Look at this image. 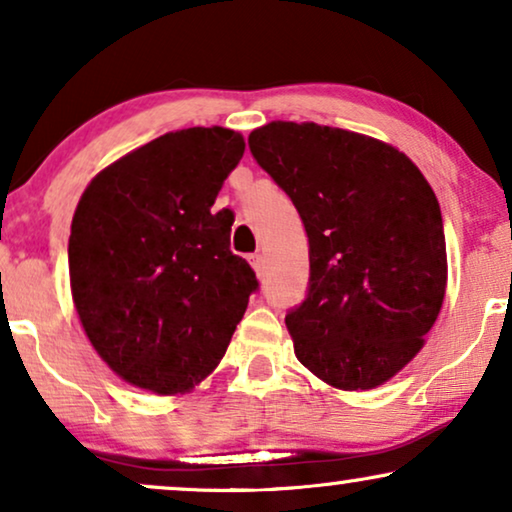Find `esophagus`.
<instances>
[{
  "instance_id": "34e87169",
  "label": "esophagus",
  "mask_w": 512,
  "mask_h": 512,
  "mask_svg": "<svg viewBox=\"0 0 512 512\" xmlns=\"http://www.w3.org/2000/svg\"><path fill=\"white\" fill-rule=\"evenodd\" d=\"M249 263H251V268H254L256 272L263 270V256L261 254H251L249 256Z\"/></svg>"
}]
</instances>
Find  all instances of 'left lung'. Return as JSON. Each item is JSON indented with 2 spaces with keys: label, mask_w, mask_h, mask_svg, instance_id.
<instances>
[{
  "label": "left lung",
  "mask_w": 512,
  "mask_h": 512,
  "mask_svg": "<svg viewBox=\"0 0 512 512\" xmlns=\"http://www.w3.org/2000/svg\"><path fill=\"white\" fill-rule=\"evenodd\" d=\"M249 149L310 242L307 296L286 314L293 352L335 389L380 387L415 359L443 307L436 193L405 153L359 132L272 121Z\"/></svg>",
  "instance_id": "obj_1"
}]
</instances>
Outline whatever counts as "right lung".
<instances>
[{"instance_id":"add662e5","label":"right lung","mask_w":512,"mask_h":512,"mask_svg":"<svg viewBox=\"0 0 512 512\" xmlns=\"http://www.w3.org/2000/svg\"><path fill=\"white\" fill-rule=\"evenodd\" d=\"M244 153L240 132L186 128L97 174L69 235V282L90 345L125 382L184 394L226 354L254 270L230 251L233 212H212Z\"/></svg>"}]
</instances>
